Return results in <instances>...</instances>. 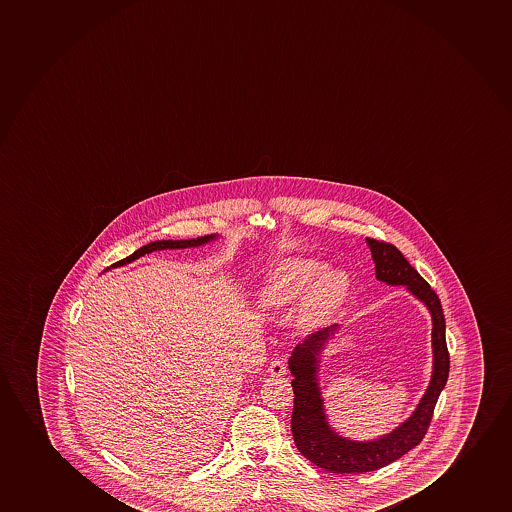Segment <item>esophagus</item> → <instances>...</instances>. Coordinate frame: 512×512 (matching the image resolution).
<instances>
[{
  "mask_svg": "<svg viewBox=\"0 0 512 512\" xmlns=\"http://www.w3.org/2000/svg\"><path fill=\"white\" fill-rule=\"evenodd\" d=\"M268 372H270L271 376L273 377L283 376V374H287V365H285V360H271L270 367H268Z\"/></svg>",
  "mask_w": 512,
  "mask_h": 512,
  "instance_id": "1",
  "label": "esophagus"
}]
</instances>
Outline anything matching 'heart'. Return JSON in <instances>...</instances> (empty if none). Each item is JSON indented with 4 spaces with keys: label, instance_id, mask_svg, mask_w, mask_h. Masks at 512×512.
<instances>
[{
    "label": "heart",
    "instance_id": "heart-1",
    "mask_svg": "<svg viewBox=\"0 0 512 512\" xmlns=\"http://www.w3.org/2000/svg\"><path fill=\"white\" fill-rule=\"evenodd\" d=\"M348 287L343 271H326L324 265L312 259H285L268 273L261 287V302L278 311L304 297L300 321L306 326H319L343 304Z\"/></svg>",
    "mask_w": 512,
    "mask_h": 512
}]
</instances>
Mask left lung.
I'll use <instances>...</instances> for the list:
<instances>
[{
    "mask_svg": "<svg viewBox=\"0 0 512 512\" xmlns=\"http://www.w3.org/2000/svg\"><path fill=\"white\" fill-rule=\"evenodd\" d=\"M371 247L376 263V278L388 285H405L432 316V353L434 367L429 386L418 403L412 417L398 425L393 432L372 441H350L341 437L329 425L324 412V400L319 388V357L328 341L335 336L340 324L316 331L299 343L288 359L294 388L292 434L295 446L304 458L331 473H365L379 470L400 459L403 454L418 446L429 430L435 403L446 386L449 376V352L446 345V321L442 314L441 300L429 283L413 268L405 256L388 242L365 239Z\"/></svg>",
    "mask_w": 512,
    "mask_h": 512,
    "instance_id": "1",
    "label": "left lung"
}]
</instances>
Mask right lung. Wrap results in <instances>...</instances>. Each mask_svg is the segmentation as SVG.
<instances>
[{
	"label": "right lung",
	"instance_id": "add662e5",
	"mask_svg": "<svg viewBox=\"0 0 512 512\" xmlns=\"http://www.w3.org/2000/svg\"><path fill=\"white\" fill-rule=\"evenodd\" d=\"M218 235L210 234L203 235V237H196V239H188V241H155L150 242L147 246L140 247L138 251L128 256V258L121 259L119 263H116L114 266H123L128 265L131 261H135V259L141 258V256H145V254L153 253V251H164V249H186V247H198L203 246V244H208V242L213 241V239H217Z\"/></svg>",
	"mask_w": 512,
	"mask_h": 512
}]
</instances>
